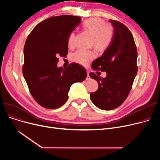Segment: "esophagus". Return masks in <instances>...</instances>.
Here are the masks:
<instances>
[{
	"label": "esophagus",
	"mask_w": 160,
	"mask_h": 160,
	"mask_svg": "<svg viewBox=\"0 0 160 160\" xmlns=\"http://www.w3.org/2000/svg\"><path fill=\"white\" fill-rule=\"evenodd\" d=\"M91 79L89 75V72H88V75H87V78H86V80H89Z\"/></svg>",
	"instance_id": "esophagus-1"
}]
</instances>
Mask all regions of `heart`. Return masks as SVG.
Segmentation results:
<instances>
[{
	"label": "heart",
	"mask_w": 160,
	"mask_h": 160,
	"mask_svg": "<svg viewBox=\"0 0 160 160\" xmlns=\"http://www.w3.org/2000/svg\"><path fill=\"white\" fill-rule=\"evenodd\" d=\"M82 27L93 36V45L98 51H105L110 46L113 37V28L111 24H105L104 21L100 18H93L83 21ZM74 39L75 34L72 32L68 38L70 47L74 45ZM95 56V52L91 50L80 49L74 53L72 60L78 63L86 65Z\"/></svg>",
	"instance_id": "obj_1"
}]
</instances>
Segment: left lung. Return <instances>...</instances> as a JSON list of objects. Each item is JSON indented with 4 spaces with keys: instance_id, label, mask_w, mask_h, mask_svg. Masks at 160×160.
Instances as JSON below:
<instances>
[{
    "instance_id": "1",
    "label": "left lung",
    "mask_w": 160,
    "mask_h": 160,
    "mask_svg": "<svg viewBox=\"0 0 160 160\" xmlns=\"http://www.w3.org/2000/svg\"><path fill=\"white\" fill-rule=\"evenodd\" d=\"M110 22L113 27L112 43L91 66L94 70L106 72V77L89 74L98 83V89L91 93L90 98L103 110H113L123 103L138 72L137 48L131 32L119 21L110 19Z\"/></svg>"
}]
</instances>
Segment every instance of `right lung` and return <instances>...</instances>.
<instances>
[{
  "mask_svg": "<svg viewBox=\"0 0 160 160\" xmlns=\"http://www.w3.org/2000/svg\"><path fill=\"white\" fill-rule=\"evenodd\" d=\"M80 21L78 16L51 17L38 24L25 42L22 74L32 96L45 108L63 106L72 83L86 78V70L78 63L57 67L58 58L68 53L69 36Z\"/></svg>",
  "mask_w": 160,
  "mask_h": 160,
  "instance_id": "add662e5",
  "label": "right lung"
}]
</instances>
